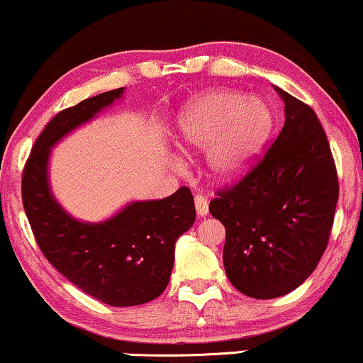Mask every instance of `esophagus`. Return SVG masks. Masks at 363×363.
<instances>
[{"mask_svg": "<svg viewBox=\"0 0 363 363\" xmlns=\"http://www.w3.org/2000/svg\"><path fill=\"white\" fill-rule=\"evenodd\" d=\"M194 206H196L198 217H206V213H208V200H206L205 196L198 194V196L194 198Z\"/></svg>", "mask_w": 363, "mask_h": 363, "instance_id": "1", "label": "esophagus"}]
</instances>
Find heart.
<instances>
[{
    "mask_svg": "<svg viewBox=\"0 0 363 363\" xmlns=\"http://www.w3.org/2000/svg\"><path fill=\"white\" fill-rule=\"evenodd\" d=\"M276 115L264 98L213 89L181 110L175 139L186 153L206 151L215 181L241 179L257 165L272 138Z\"/></svg>",
    "mask_w": 363,
    "mask_h": 363,
    "instance_id": "heart-1",
    "label": "heart"
}]
</instances>
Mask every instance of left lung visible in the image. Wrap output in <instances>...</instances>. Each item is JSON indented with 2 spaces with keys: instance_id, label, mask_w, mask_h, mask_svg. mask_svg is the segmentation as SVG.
Segmentation results:
<instances>
[{
  "instance_id": "8db88e82",
  "label": "left lung",
  "mask_w": 363,
  "mask_h": 363,
  "mask_svg": "<svg viewBox=\"0 0 363 363\" xmlns=\"http://www.w3.org/2000/svg\"><path fill=\"white\" fill-rule=\"evenodd\" d=\"M284 101V125L264 160L210 201L225 227L224 267L230 284L270 300L296 289L328 248L337 174L315 111L274 86Z\"/></svg>"
}]
</instances>
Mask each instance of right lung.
<instances>
[{"label": "right lung", "instance_id": "add662e5", "mask_svg": "<svg viewBox=\"0 0 363 363\" xmlns=\"http://www.w3.org/2000/svg\"><path fill=\"white\" fill-rule=\"evenodd\" d=\"M123 98V87L60 111L35 141L22 177V200L39 248L51 265L89 296L110 306L148 303L165 291L175 241L194 224L193 194L127 203L101 222H84L60 205L50 186L51 150L72 130Z\"/></svg>", "mask_w": 363, "mask_h": 363}]
</instances>
